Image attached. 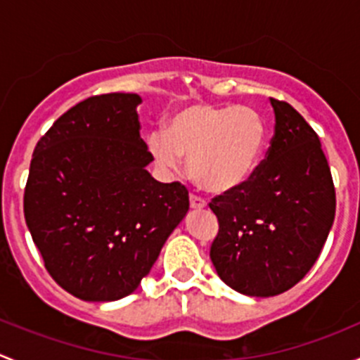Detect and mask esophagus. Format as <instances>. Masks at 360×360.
I'll return each mask as SVG.
<instances>
[{
  "label": "esophagus",
  "instance_id": "obj_1",
  "mask_svg": "<svg viewBox=\"0 0 360 360\" xmlns=\"http://www.w3.org/2000/svg\"><path fill=\"white\" fill-rule=\"evenodd\" d=\"M190 205L191 209H205L207 203L200 197H197V195H190Z\"/></svg>",
  "mask_w": 360,
  "mask_h": 360
}]
</instances>
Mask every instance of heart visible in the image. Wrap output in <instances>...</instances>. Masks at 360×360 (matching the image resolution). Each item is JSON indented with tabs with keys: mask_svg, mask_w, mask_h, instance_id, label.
Returning <instances> with one entry per match:
<instances>
[{
	"mask_svg": "<svg viewBox=\"0 0 360 360\" xmlns=\"http://www.w3.org/2000/svg\"><path fill=\"white\" fill-rule=\"evenodd\" d=\"M266 139V122L252 108L193 104L170 118L167 132L153 130L146 146L162 169L176 170L188 157V170L198 186L228 193L252 177Z\"/></svg>",
	"mask_w": 360,
	"mask_h": 360,
	"instance_id": "heart-1",
	"label": "heart"
}]
</instances>
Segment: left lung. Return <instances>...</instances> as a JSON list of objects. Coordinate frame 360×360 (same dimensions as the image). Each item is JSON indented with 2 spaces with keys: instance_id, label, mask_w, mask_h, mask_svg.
I'll use <instances>...</instances> for the list:
<instances>
[{
  "instance_id": "left-lung-1",
  "label": "left lung",
  "mask_w": 360,
  "mask_h": 360,
  "mask_svg": "<svg viewBox=\"0 0 360 360\" xmlns=\"http://www.w3.org/2000/svg\"><path fill=\"white\" fill-rule=\"evenodd\" d=\"M275 134L266 157L240 188L209 203L219 231L210 259L226 285L277 296L310 271L336 212L331 169L315 130L291 104L270 99Z\"/></svg>"
}]
</instances>
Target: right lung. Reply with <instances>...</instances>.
Instances as JSON below:
<instances>
[{
    "instance_id": "add662e5",
    "label": "right lung",
    "mask_w": 360,
    "mask_h": 360,
    "mask_svg": "<svg viewBox=\"0 0 360 360\" xmlns=\"http://www.w3.org/2000/svg\"><path fill=\"white\" fill-rule=\"evenodd\" d=\"M137 94H103L64 112L32 153L24 216L53 281L83 301L137 289L190 209L184 184L158 183L141 139Z\"/></svg>"
}]
</instances>
